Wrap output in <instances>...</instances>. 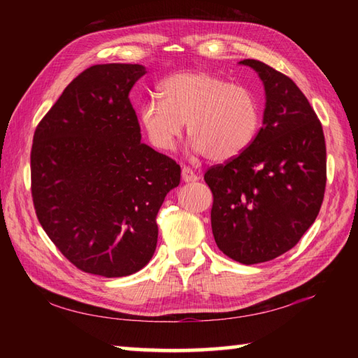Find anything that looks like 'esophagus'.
I'll use <instances>...</instances> for the list:
<instances>
[{"label":"esophagus","instance_id":"esophagus-1","mask_svg":"<svg viewBox=\"0 0 358 358\" xmlns=\"http://www.w3.org/2000/svg\"><path fill=\"white\" fill-rule=\"evenodd\" d=\"M181 177H183V181H186V183H194V181L199 180V175H196L189 166H183V169H181Z\"/></svg>","mask_w":358,"mask_h":358}]
</instances>
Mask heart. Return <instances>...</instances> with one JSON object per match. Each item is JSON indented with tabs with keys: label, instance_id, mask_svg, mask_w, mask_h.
<instances>
[{
	"label": "heart",
	"instance_id": "heart-1",
	"mask_svg": "<svg viewBox=\"0 0 358 358\" xmlns=\"http://www.w3.org/2000/svg\"><path fill=\"white\" fill-rule=\"evenodd\" d=\"M158 99L140 108V124L149 143L171 152L183 134L192 149L212 162H229L252 144L260 113L254 94L210 72H181L158 86Z\"/></svg>",
	"mask_w": 358,
	"mask_h": 358
}]
</instances>
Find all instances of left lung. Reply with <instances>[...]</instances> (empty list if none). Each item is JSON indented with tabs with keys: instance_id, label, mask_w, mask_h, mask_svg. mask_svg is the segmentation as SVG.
Returning <instances> with one entry per match:
<instances>
[{
	"instance_id": "obj_1",
	"label": "left lung",
	"mask_w": 358,
	"mask_h": 358,
	"mask_svg": "<svg viewBox=\"0 0 358 358\" xmlns=\"http://www.w3.org/2000/svg\"><path fill=\"white\" fill-rule=\"evenodd\" d=\"M262 78L263 126L237 158L210 166L204 181L214 203L212 234L232 260H273L300 241L320 212L326 187V144L308 98L285 73L243 59Z\"/></svg>"
}]
</instances>
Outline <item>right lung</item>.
<instances>
[{"mask_svg": "<svg viewBox=\"0 0 358 358\" xmlns=\"http://www.w3.org/2000/svg\"><path fill=\"white\" fill-rule=\"evenodd\" d=\"M140 64L83 71L38 123L30 191L38 222L75 268L108 278L155 252L157 214L180 185V164L141 143L129 100Z\"/></svg>", "mask_w": 358, "mask_h": 358, "instance_id": "add662e5", "label": "right lung"}]
</instances>
